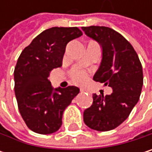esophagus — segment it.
Wrapping results in <instances>:
<instances>
[{
	"mask_svg": "<svg viewBox=\"0 0 152 152\" xmlns=\"http://www.w3.org/2000/svg\"><path fill=\"white\" fill-rule=\"evenodd\" d=\"M80 91H81V92H83V91H85V89H83V88H81V89H80Z\"/></svg>",
	"mask_w": 152,
	"mask_h": 152,
	"instance_id": "obj_1",
	"label": "esophagus"
}]
</instances>
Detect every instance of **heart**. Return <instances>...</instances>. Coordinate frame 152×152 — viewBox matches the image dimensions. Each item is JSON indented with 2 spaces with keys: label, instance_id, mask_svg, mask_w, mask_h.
<instances>
[{
  "label": "heart",
  "instance_id": "obj_1",
  "mask_svg": "<svg viewBox=\"0 0 152 152\" xmlns=\"http://www.w3.org/2000/svg\"><path fill=\"white\" fill-rule=\"evenodd\" d=\"M72 79L76 83H83L87 80V74L82 70H76L72 73Z\"/></svg>",
  "mask_w": 152,
  "mask_h": 152
}]
</instances>
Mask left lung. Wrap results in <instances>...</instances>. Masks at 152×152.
<instances>
[{"label":"left lung","instance_id":"1","mask_svg":"<svg viewBox=\"0 0 152 152\" xmlns=\"http://www.w3.org/2000/svg\"><path fill=\"white\" fill-rule=\"evenodd\" d=\"M102 47V60L93 76L113 89L110 95L93 94V103L83 112V121L91 129L109 131L121 125L139 100L143 83L142 68L131 44L106 26L82 27Z\"/></svg>","mask_w":152,"mask_h":152}]
</instances>
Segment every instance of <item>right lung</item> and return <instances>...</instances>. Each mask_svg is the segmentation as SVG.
<instances>
[{"label": "right lung", "mask_w": 152, "mask_h": 152, "mask_svg": "<svg viewBox=\"0 0 152 152\" xmlns=\"http://www.w3.org/2000/svg\"><path fill=\"white\" fill-rule=\"evenodd\" d=\"M83 32L77 27H53L39 34L21 53L14 71L18 109L27 127L35 133L56 132L66 107L79 93L76 86L53 89L50 72L62 64L67 44Z\"/></svg>", "instance_id": "right-lung-1"}]
</instances>
